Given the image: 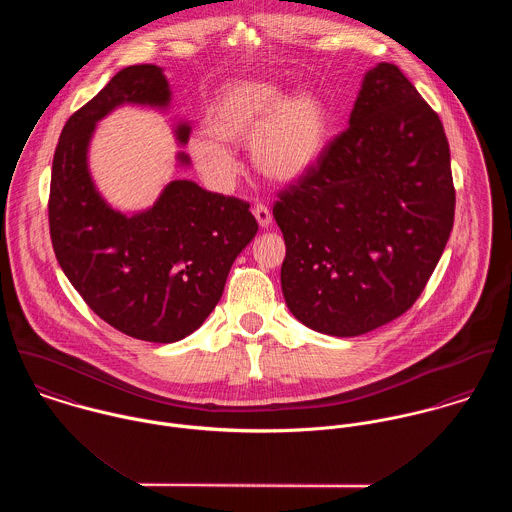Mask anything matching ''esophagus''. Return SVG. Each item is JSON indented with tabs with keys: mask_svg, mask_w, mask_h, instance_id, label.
I'll return each mask as SVG.
<instances>
[{
	"mask_svg": "<svg viewBox=\"0 0 512 512\" xmlns=\"http://www.w3.org/2000/svg\"><path fill=\"white\" fill-rule=\"evenodd\" d=\"M252 213H254V217H256L258 224H260L262 228H268V226L272 224V213H270V209H268L266 205H256Z\"/></svg>",
	"mask_w": 512,
	"mask_h": 512,
	"instance_id": "1",
	"label": "esophagus"
}]
</instances>
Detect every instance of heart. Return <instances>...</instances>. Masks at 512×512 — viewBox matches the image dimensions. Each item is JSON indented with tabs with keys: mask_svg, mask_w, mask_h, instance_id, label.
Wrapping results in <instances>:
<instances>
[{
	"mask_svg": "<svg viewBox=\"0 0 512 512\" xmlns=\"http://www.w3.org/2000/svg\"><path fill=\"white\" fill-rule=\"evenodd\" d=\"M331 112L313 92L288 94L266 80H236L220 90L207 112V136H195L189 153L203 175L226 183L236 163L226 146L250 140L252 161L274 181L305 175L323 155L331 136Z\"/></svg>",
	"mask_w": 512,
	"mask_h": 512,
	"instance_id": "1",
	"label": "heart"
}]
</instances>
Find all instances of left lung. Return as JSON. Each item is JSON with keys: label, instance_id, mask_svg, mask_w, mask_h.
<instances>
[{"label": "left lung", "instance_id": "left-lung-1", "mask_svg": "<svg viewBox=\"0 0 512 512\" xmlns=\"http://www.w3.org/2000/svg\"><path fill=\"white\" fill-rule=\"evenodd\" d=\"M453 215L441 120L396 65L380 63L365 74L349 128L278 193L290 311L333 337L400 317L434 274Z\"/></svg>", "mask_w": 512, "mask_h": 512}]
</instances>
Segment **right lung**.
<instances>
[{
    "mask_svg": "<svg viewBox=\"0 0 512 512\" xmlns=\"http://www.w3.org/2000/svg\"><path fill=\"white\" fill-rule=\"evenodd\" d=\"M169 84L155 65L112 80L63 128L53 157L49 230L74 290L108 325L149 343H175L219 303L232 262L258 232L250 205L171 181L157 203L126 217L96 193L86 167L94 124L124 102L167 106ZM187 144L189 126L177 128ZM181 161L187 157L181 153Z\"/></svg>",
    "mask_w": 512,
    "mask_h": 512,
    "instance_id": "obj_1",
    "label": "right lung"
}]
</instances>
